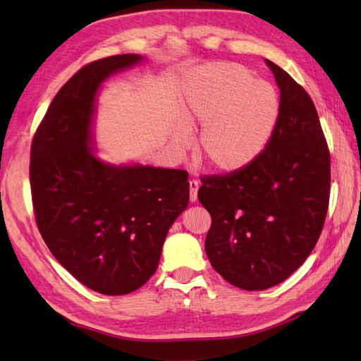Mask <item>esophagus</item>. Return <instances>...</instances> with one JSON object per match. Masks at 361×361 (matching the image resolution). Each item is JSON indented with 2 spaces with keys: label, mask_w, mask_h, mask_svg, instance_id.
I'll return each mask as SVG.
<instances>
[{
  "label": "esophagus",
  "mask_w": 361,
  "mask_h": 361,
  "mask_svg": "<svg viewBox=\"0 0 361 361\" xmlns=\"http://www.w3.org/2000/svg\"><path fill=\"white\" fill-rule=\"evenodd\" d=\"M199 187H200V182L197 179H192L190 180V200L194 203L195 200H197V191H199Z\"/></svg>",
  "instance_id": "34e87169"
}]
</instances>
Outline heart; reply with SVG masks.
I'll list each match as a JSON object with an SVG mask.
<instances>
[{"instance_id":"1","label":"heart","mask_w":361,"mask_h":361,"mask_svg":"<svg viewBox=\"0 0 361 361\" xmlns=\"http://www.w3.org/2000/svg\"><path fill=\"white\" fill-rule=\"evenodd\" d=\"M185 111L203 125L200 155L223 173L255 164L271 145L281 117L277 89L239 63H207L191 71L183 85ZM191 129L180 123L173 134L178 149L188 147Z\"/></svg>"}]
</instances>
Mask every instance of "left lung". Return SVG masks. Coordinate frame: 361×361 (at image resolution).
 Segmentation results:
<instances>
[{
	"label": "left lung",
	"mask_w": 361,
	"mask_h": 361,
	"mask_svg": "<svg viewBox=\"0 0 361 361\" xmlns=\"http://www.w3.org/2000/svg\"><path fill=\"white\" fill-rule=\"evenodd\" d=\"M280 89L271 145L238 173L204 176L197 197L211 214L204 250L226 281L264 290L297 271L318 243L330 200V152L310 96L265 60Z\"/></svg>",
	"instance_id": "8db88e82"
}]
</instances>
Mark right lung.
<instances>
[{
    "mask_svg": "<svg viewBox=\"0 0 361 361\" xmlns=\"http://www.w3.org/2000/svg\"><path fill=\"white\" fill-rule=\"evenodd\" d=\"M138 54L96 60L54 97L31 143L30 185L39 232L61 267L104 295L137 290L155 274L162 244L190 202L188 173L113 166L92 146L96 96Z\"/></svg>",
    "mask_w": 361,
    "mask_h": 361,
    "instance_id": "add662e5",
    "label": "right lung"
}]
</instances>
